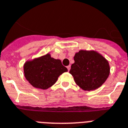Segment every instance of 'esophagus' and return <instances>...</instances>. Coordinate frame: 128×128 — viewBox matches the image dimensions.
I'll return each instance as SVG.
<instances>
[{
    "label": "esophagus",
    "instance_id": "obj_1",
    "mask_svg": "<svg viewBox=\"0 0 128 128\" xmlns=\"http://www.w3.org/2000/svg\"><path fill=\"white\" fill-rule=\"evenodd\" d=\"M70 68H71V66H67L68 70V71H70Z\"/></svg>",
    "mask_w": 128,
    "mask_h": 128
}]
</instances>
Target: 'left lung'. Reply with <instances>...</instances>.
Returning a JSON list of instances; mask_svg holds the SVG:
<instances>
[{
    "instance_id": "8db88e82",
    "label": "left lung",
    "mask_w": 128,
    "mask_h": 128,
    "mask_svg": "<svg viewBox=\"0 0 128 128\" xmlns=\"http://www.w3.org/2000/svg\"><path fill=\"white\" fill-rule=\"evenodd\" d=\"M70 74L84 91H93L105 82L110 74L108 61L94 50H80L75 54Z\"/></svg>"
}]
</instances>
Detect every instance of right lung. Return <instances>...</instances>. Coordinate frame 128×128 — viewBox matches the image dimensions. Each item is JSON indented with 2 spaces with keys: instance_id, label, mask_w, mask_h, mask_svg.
<instances>
[{
  "instance_id": "obj_1",
  "label": "right lung",
  "mask_w": 128,
  "mask_h": 128,
  "mask_svg": "<svg viewBox=\"0 0 128 128\" xmlns=\"http://www.w3.org/2000/svg\"><path fill=\"white\" fill-rule=\"evenodd\" d=\"M68 69L59 59L51 57L50 53L28 60L24 64V76L34 88L48 89Z\"/></svg>"
}]
</instances>
